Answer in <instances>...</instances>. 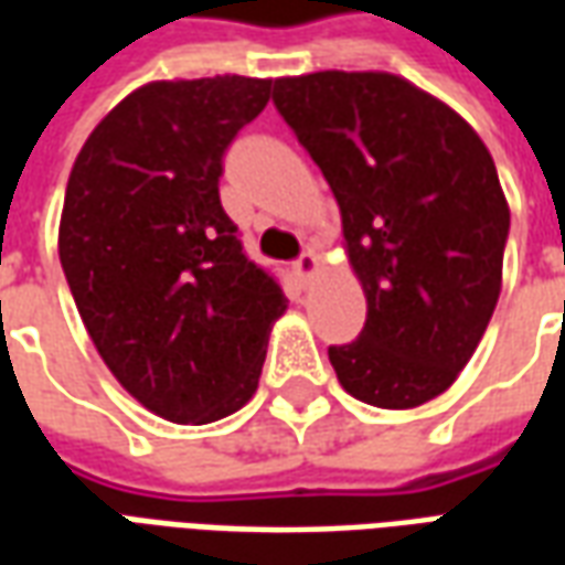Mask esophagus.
Listing matches in <instances>:
<instances>
[{"label": "esophagus", "instance_id": "1", "mask_svg": "<svg viewBox=\"0 0 565 565\" xmlns=\"http://www.w3.org/2000/svg\"><path fill=\"white\" fill-rule=\"evenodd\" d=\"M318 266H320V257L315 254V250H311V247H308V250H302V254L296 257L294 271L299 275V278H302V281H308V278H311V275L318 271Z\"/></svg>", "mask_w": 565, "mask_h": 565}]
</instances>
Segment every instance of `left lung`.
Returning a JSON list of instances; mask_svg holds the SVG:
<instances>
[{"mask_svg": "<svg viewBox=\"0 0 565 565\" xmlns=\"http://www.w3.org/2000/svg\"><path fill=\"white\" fill-rule=\"evenodd\" d=\"M271 103L318 162L366 290V327L330 344L342 387L379 408L445 393L493 318L509 205L484 141L387 72L278 78Z\"/></svg>", "mask_w": 565, "mask_h": 565, "instance_id": "8db88e82", "label": "left lung"}]
</instances>
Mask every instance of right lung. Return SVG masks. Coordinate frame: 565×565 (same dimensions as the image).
Masks as SVG:
<instances>
[{"label": "right lung", "mask_w": 565, "mask_h": 565, "mask_svg": "<svg viewBox=\"0 0 565 565\" xmlns=\"http://www.w3.org/2000/svg\"><path fill=\"white\" fill-rule=\"evenodd\" d=\"M271 81L217 75L129 93L68 174L60 263L96 351L145 408L211 424L257 391L287 299L221 205L223 153Z\"/></svg>", "instance_id": "obj_1"}]
</instances>
